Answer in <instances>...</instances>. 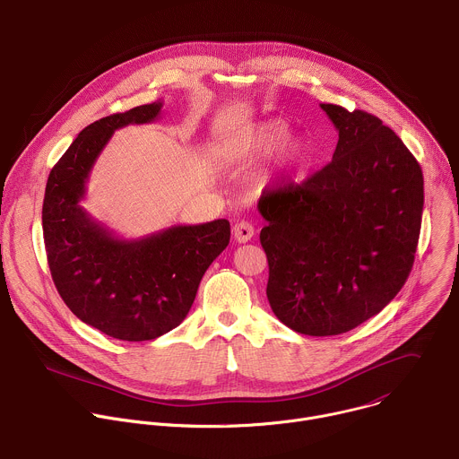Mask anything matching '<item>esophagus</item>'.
<instances>
[{
	"instance_id": "obj_1",
	"label": "esophagus",
	"mask_w": 459,
	"mask_h": 459,
	"mask_svg": "<svg viewBox=\"0 0 459 459\" xmlns=\"http://www.w3.org/2000/svg\"><path fill=\"white\" fill-rule=\"evenodd\" d=\"M232 234H234V239L238 243H247L254 238V227L250 221H245V220H239L234 223L232 227Z\"/></svg>"
}]
</instances>
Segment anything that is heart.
<instances>
[{
	"label": "heart",
	"mask_w": 459,
	"mask_h": 459,
	"mask_svg": "<svg viewBox=\"0 0 459 459\" xmlns=\"http://www.w3.org/2000/svg\"><path fill=\"white\" fill-rule=\"evenodd\" d=\"M291 134V126L281 117H266L245 126L232 141V155L238 159H261L279 151L275 175L281 180H299L313 160V144L304 135Z\"/></svg>",
	"instance_id": "obj_1"
}]
</instances>
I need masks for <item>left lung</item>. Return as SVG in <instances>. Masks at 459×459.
Segmentation results:
<instances>
[{"label": "left lung", "instance_id": "left-lung-1", "mask_svg": "<svg viewBox=\"0 0 459 459\" xmlns=\"http://www.w3.org/2000/svg\"><path fill=\"white\" fill-rule=\"evenodd\" d=\"M320 107L340 137L333 160L302 184L261 196L259 238L275 316L300 334L336 336L381 313L410 277L424 177L379 117Z\"/></svg>", "mask_w": 459, "mask_h": 459}]
</instances>
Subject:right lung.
I'll use <instances>...</instances> for the list:
<instances>
[{
  "mask_svg": "<svg viewBox=\"0 0 459 459\" xmlns=\"http://www.w3.org/2000/svg\"><path fill=\"white\" fill-rule=\"evenodd\" d=\"M160 108L162 101H153L85 126L49 171L44 191L42 232L58 295L83 324L123 342L155 340L180 325L204 273L230 241L227 220L121 239L80 205L112 134L155 121Z\"/></svg>",
  "mask_w": 459,
  "mask_h": 459,
  "instance_id": "add662e5",
  "label": "right lung"
}]
</instances>
